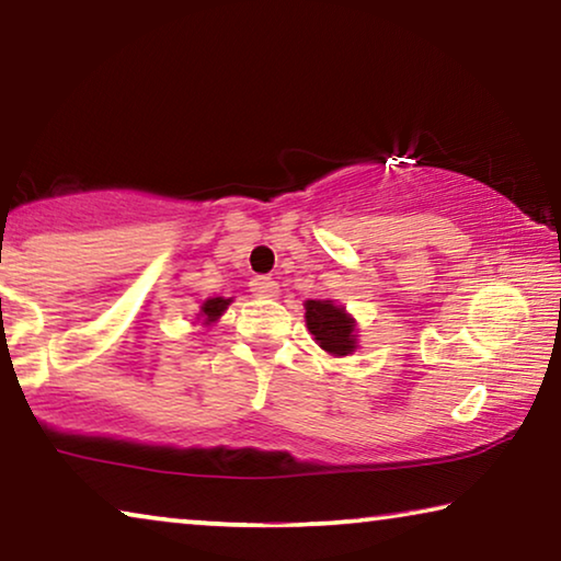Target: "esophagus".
Returning a JSON list of instances; mask_svg holds the SVG:
<instances>
[{
    "mask_svg": "<svg viewBox=\"0 0 561 561\" xmlns=\"http://www.w3.org/2000/svg\"><path fill=\"white\" fill-rule=\"evenodd\" d=\"M250 290H253V296L257 298H273L278 296V283H275L271 275H255V278L250 280Z\"/></svg>",
    "mask_w": 561,
    "mask_h": 561,
    "instance_id": "esophagus-1",
    "label": "esophagus"
}]
</instances>
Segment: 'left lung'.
<instances>
[{
  "mask_svg": "<svg viewBox=\"0 0 561 561\" xmlns=\"http://www.w3.org/2000/svg\"><path fill=\"white\" fill-rule=\"evenodd\" d=\"M306 329L311 331L316 344L331 356H348L359 346L356 319L331 298L306 300Z\"/></svg>",
  "mask_w": 561,
  "mask_h": 561,
  "instance_id": "left-lung-1",
  "label": "left lung"
}]
</instances>
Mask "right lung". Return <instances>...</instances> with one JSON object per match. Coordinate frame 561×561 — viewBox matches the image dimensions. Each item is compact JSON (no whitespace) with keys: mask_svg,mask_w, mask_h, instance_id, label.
<instances>
[{"mask_svg":"<svg viewBox=\"0 0 561 561\" xmlns=\"http://www.w3.org/2000/svg\"><path fill=\"white\" fill-rule=\"evenodd\" d=\"M232 304V298H222V296H215V298H207L205 304L199 306V313H197V321L194 323H202V327H215L217 321H220V316L227 311V306Z\"/></svg>","mask_w":561,"mask_h":561,"instance_id":"obj_1","label":"right lung"}]
</instances>
